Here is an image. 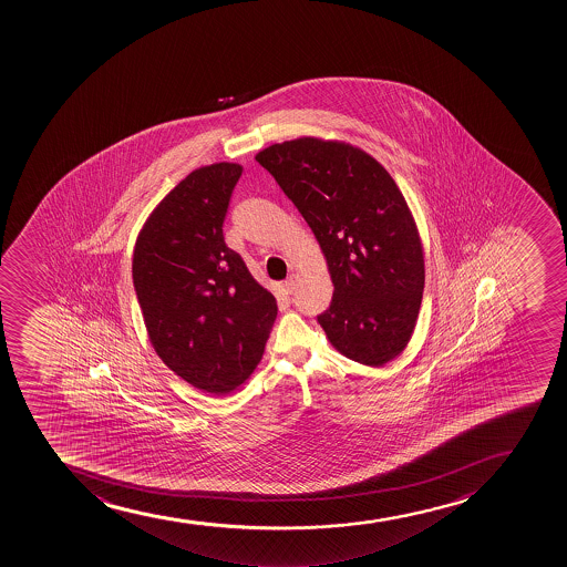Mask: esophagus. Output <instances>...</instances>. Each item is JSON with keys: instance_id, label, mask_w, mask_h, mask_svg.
Masks as SVG:
<instances>
[{"instance_id": "obj_1", "label": "esophagus", "mask_w": 567, "mask_h": 567, "mask_svg": "<svg viewBox=\"0 0 567 567\" xmlns=\"http://www.w3.org/2000/svg\"><path fill=\"white\" fill-rule=\"evenodd\" d=\"M296 282H298L296 275H290V277L285 280V290H287V293H292L293 290H296Z\"/></svg>"}]
</instances>
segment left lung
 <instances>
[{
    "label": "left lung",
    "mask_w": 567,
    "mask_h": 567,
    "mask_svg": "<svg viewBox=\"0 0 567 567\" xmlns=\"http://www.w3.org/2000/svg\"><path fill=\"white\" fill-rule=\"evenodd\" d=\"M312 228L333 280L318 316L351 361L383 367L408 346L424 292L415 219L396 182L370 154L339 141L299 137L257 154Z\"/></svg>",
    "instance_id": "left-lung-1"
}]
</instances>
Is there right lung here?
<instances>
[{"label":"right lung","mask_w":567,"mask_h":567,"mask_svg":"<svg viewBox=\"0 0 567 567\" xmlns=\"http://www.w3.org/2000/svg\"><path fill=\"white\" fill-rule=\"evenodd\" d=\"M241 165H206L165 195L135 241L134 288L154 350L182 380L223 396L262 359L277 301L223 238Z\"/></svg>","instance_id":"obj_1"}]
</instances>
